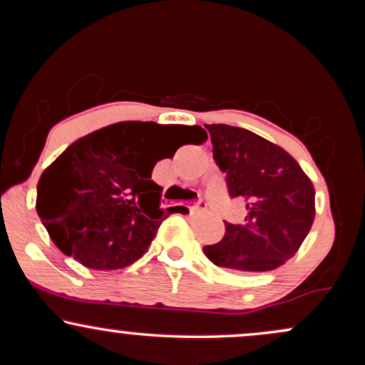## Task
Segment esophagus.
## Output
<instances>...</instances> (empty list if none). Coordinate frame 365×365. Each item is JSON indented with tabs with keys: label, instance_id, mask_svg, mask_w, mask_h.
I'll return each instance as SVG.
<instances>
[{
	"label": "esophagus",
	"instance_id": "1",
	"mask_svg": "<svg viewBox=\"0 0 365 365\" xmlns=\"http://www.w3.org/2000/svg\"><path fill=\"white\" fill-rule=\"evenodd\" d=\"M207 207V204L204 202V200H199V202H195L194 206H190V211L194 212V211H202V209H206Z\"/></svg>",
	"mask_w": 365,
	"mask_h": 365
}]
</instances>
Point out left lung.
I'll return each mask as SVG.
<instances>
[{"mask_svg":"<svg viewBox=\"0 0 365 365\" xmlns=\"http://www.w3.org/2000/svg\"><path fill=\"white\" fill-rule=\"evenodd\" d=\"M212 156L232 197L247 200L240 225L225 223L223 240L204 247L216 266L262 273L283 266L300 249L316 216L311 178L283 148L250 130L206 125Z\"/></svg>","mask_w":365,"mask_h":365,"instance_id":"1","label":"left lung"}]
</instances>
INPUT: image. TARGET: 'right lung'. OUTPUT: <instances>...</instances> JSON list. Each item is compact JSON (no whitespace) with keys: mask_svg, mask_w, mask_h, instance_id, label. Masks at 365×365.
Instances as JSON below:
<instances>
[{"mask_svg":"<svg viewBox=\"0 0 365 365\" xmlns=\"http://www.w3.org/2000/svg\"><path fill=\"white\" fill-rule=\"evenodd\" d=\"M206 139L199 125L120 121L75 140L37 183V215L54 245L91 269L135 262L173 212L159 209L163 187L150 180L153 168L180 145Z\"/></svg>","mask_w":365,"mask_h":365,"instance_id":"1","label":"right lung"}]
</instances>
